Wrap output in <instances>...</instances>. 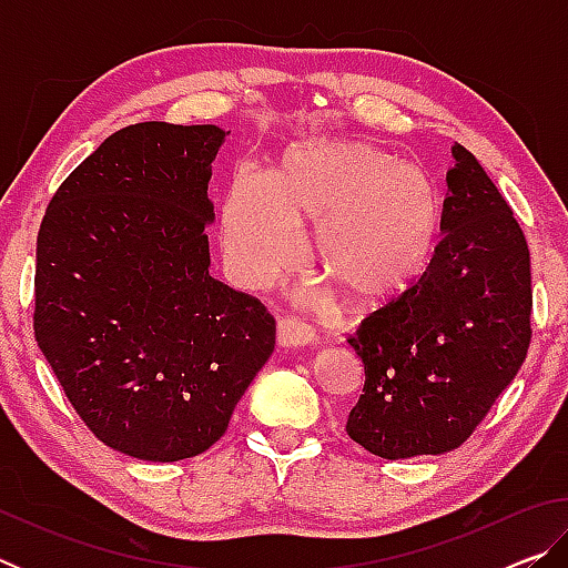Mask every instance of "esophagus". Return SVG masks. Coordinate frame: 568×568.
<instances>
[{
  "label": "esophagus",
  "mask_w": 568,
  "mask_h": 568,
  "mask_svg": "<svg viewBox=\"0 0 568 568\" xmlns=\"http://www.w3.org/2000/svg\"><path fill=\"white\" fill-rule=\"evenodd\" d=\"M275 338L281 348H301L313 341V331L295 318H277Z\"/></svg>",
  "instance_id": "obj_1"
}]
</instances>
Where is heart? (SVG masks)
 <instances>
[{
	"label": "heart",
	"instance_id": "1",
	"mask_svg": "<svg viewBox=\"0 0 568 568\" xmlns=\"http://www.w3.org/2000/svg\"><path fill=\"white\" fill-rule=\"evenodd\" d=\"M297 225H315L325 281L355 311L390 303L426 273L444 200L426 172L378 145L313 138L287 148L275 178L237 172L223 207V253L240 285L265 287L301 255Z\"/></svg>",
	"mask_w": 568,
	"mask_h": 568
}]
</instances>
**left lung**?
<instances>
[{
	"mask_svg": "<svg viewBox=\"0 0 568 568\" xmlns=\"http://www.w3.org/2000/svg\"><path fill=\"white\" fill-rule=\"evenodd\" d=\"M440 243L426 273L351 335L365 386L348 436L398 460L458 448L514 381L531 341V257L501 192L450 148Z\"/></svg>",
	"mask_w": 568,
	"mask_h": 568,
	"instance_id": "obj_1",
	"label": "left lung"
}]
</instances>
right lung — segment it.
<instances>
[{
    "mask_svg": "<svg viewBox=\"0 0 568 568\" xmlns=\"http://www.w3.org/2000/svg\"><path fill=\"white\" fill-rule=\"evenodd\" d=\"M215 124L110 134L54 192L37 237L34 335L104 446L203 454L275 348V321L210 275Z\"/></svg>",
    "mask_w": 568,
    "mask_h": 568,
    "instance_id": "1",
    "label": "right lung"
}]
</instances>
